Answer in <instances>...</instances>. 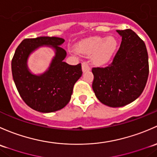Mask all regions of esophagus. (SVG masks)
I'll use <instances>...</instances> for the list:
<instances>
[{"label":"esophagus","instance_id":"esophagus-1","mask_svg":"<svg viewBox=\"0 0 157 157\" xmlns=\"http://www.w3.org/2000/svg\"><path fill=\"white\" fill-rule=\"evenodd\" d=\"M82 67L83 72H87V71H89L90 69L89 63H88V62H87V61H84V62L82 63Z\"/></svg>","mask_w":157,"mask_h":157}]
</instances>
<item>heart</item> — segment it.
Here are the masks:
<instances>
[{
    "mask_svg": "<svg viewBox=\"0 0 157 157\" xmlns=\"http://www.w3.org/2000/svg\"><path fill=\"white\" fill-rule=\"evenodd\" d=\"M117 48V41L113 37H93L77 45L78 51L82 54L90 55L94 54V61L103 63L109 60Z\"/></svg>",
    "mask_w": 157,
    "mask_h": 157,
    "instance_id": "obj_1",
    "label": "heart"
}]
</instances>
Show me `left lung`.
I'll return each mask as SVG.
<instances>
[{
	"label": "left lung",
	"instance_id": "1",
	"mask_svg": "<svg viewBox=\"0 0 157 157\" xmlns=\"http://www.w3.org/2000/svg\"><path fill=\"white\" fill-rule=\"evenodd\" d=\"M122 42L112 63L94 67L92 88L97 98L111 107L133 102L144 89L149 75L146 45L132 29L117 30Z\"/></svg>",
	"mask_w": 157,
	"mask_h": 157
}]
</instances>
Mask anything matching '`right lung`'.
<instances>
[{
	"label": "right lung",
	"mask_w": 157,
	"mask_h": 157,
	"mask_svg": "<svg viewBox=\"0 0 157 157\" xmlns=\"http://www.w3.org/2000/svg\"><path fill=\"white\" fill-rule=\"evenodd\" d=\"M64 41L57 37L25 38L12 59L13 78L19 95L29 107L38 112H55L67 106L74 85L82 75L81 63L72 66L63 62L67 52L59 45ZM43 45L54 47L56 55L48 71L42 75H32L27 67V59L32 51Z\"/></svg>",
	"instance_id": "1"
}]
</instances>
